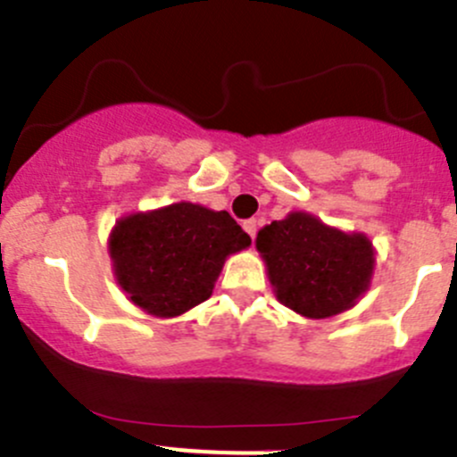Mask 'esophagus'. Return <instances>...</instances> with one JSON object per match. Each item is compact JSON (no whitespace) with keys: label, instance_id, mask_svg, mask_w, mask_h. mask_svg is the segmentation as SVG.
Segmentation results:
<instances>
[{"label":"esophagus","instance_id":"1","mask_svg":"<svg viewBox=\"0 0 457 457\" xmlns=\"http://www.w3.org/2000/svg\"><path fill=\"white\" fill-rule=\"evenodd\" d=\"M242 227H244V230H246L248 235H251L253 239H255V235H257V228H260V222H257L255 218H251V220H244V224H242Z\"/></svg>","mask_w":457,"mask_h":457}]
</instances>
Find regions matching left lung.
<instances>
[{
  "mask_svg": "<svg viewBox=\"0 0 457 457\" xmlns=\"http://www.w3.org/2000/svg\"><path fill=\"white\" fill-rule=\"evenodd\" d=\"M277 299L310 319L352 308L368 290L374 251L365 235L341 233L308 213H290L257 233Z\"/></svg>",
  "mask_w": 457,
  "mask_h": 457,
  "instance_id": "1",
  "label": "left lung"
}]
</instances>
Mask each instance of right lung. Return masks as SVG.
Listing matches in <instances>:
<instances>
[{"instance_id": "right-lung-1", "label": "right lung", "mask_w": 457, "mask_h": 457, "mask_svg": "<svg viewBox=\"0 0 457 457\" xmlns=\"http://www.w3.org/2000/svg\"><path fill=\"white\" fill-rule=\"evenodd\" d=\"M248 244L227 211L180 202L120 220L110 253L116 279L136 305L176 317L211 297L227 255Z\"/></svg>"}]
</instances>
